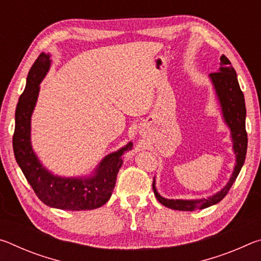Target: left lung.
<instances>
[{
    "label": "left lung",
    "instance_id": "8db88e82",
    "mask_svg": "<svg viewBox=\"0 0 261 261\" xmlns=\"http://www.w3.org/2000/svg\"><path fill=\"white\" fill-rule=\"evenodd\" d=\"M226 56L222 55L220 59V69L218 72H212L210 76L214 84L216 94L219 96L221 107L226 123L231 130V137L233 141V151L236 153V166L228 184L220 192L207 199L198 200H180V199H166L156 192L155 180H153V191L156 199L168 208L177 211H196L207 208L212 205L218 204L219 201L227 196L231 185L235 182L238 174L244 165L247 148V134L245 129V101L244 94L237 81L235 69L230 65Z\"/></svg>",
    "mask_w": 261,
    "mask_h": 261
}]
</instances>
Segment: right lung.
<instances>
[{
    "label": "right lung",
    "mask_w": 261,
    "mask_h": 261,
    "mask_svg": "<svg viewBox=\"0 0 261 261\" xmlns=\"http://www.w3.org/2000/svg\"><path fill=\"white\" fill-rule=\"evenodd\" d=\"M49 55L41 53L31 68L28 82L16 108V125L12 146L16 161L39 199L54 208L67 211L94 210L109 200L124 151L132 148L129 143L120 151L106 156L93 177L62 178L51 175L41 166L31 147V115L39 94V84L49 69Z\"/></svg>",
    "instance_id": "right-lung-1"
}]
</instances>
